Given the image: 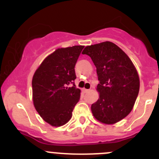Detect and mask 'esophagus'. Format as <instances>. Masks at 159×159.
I'll list each match as a JSON object with an SVG mask.
<instances>
[{
  "label": "esophagus",
  "mask_w": 159,
  "mask_h": 159,
  "mask_svg": "<svg viewBox=\"0 0 159 159\" xmlns=\"http://www.w3.org/2000/svg\"><path fill=\"white\" fill-rule=\"evenodd\" d=\"M82 91H83V92H84V93H87V92H88V91H89V89H82Z\"/></svg>",
  "instance_id": "1"
}]
</instances>
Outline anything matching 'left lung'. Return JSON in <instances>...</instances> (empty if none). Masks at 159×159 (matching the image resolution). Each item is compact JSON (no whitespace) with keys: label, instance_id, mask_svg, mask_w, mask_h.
Wrapping results in <instances>:
<instances>
[{"label":"left lung","instance_id":"8db88e82","mask_svg":"<svg viewBox=\"0 0 159 159\" xmlns=\"http://www.w3.org/2000/svg\"><path fill=\"white\" fill-rule=\"evenodd\" d=\"M83 54L92 60L97 70L100 93L91 105L94 118L105 124H114L132 110L139 91V75L129 56L110 41L87 46Z\"/></svg>","mask_w":159,"mask_h":159}]
</instances>
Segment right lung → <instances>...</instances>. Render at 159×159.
Here are the masks:
<instances>
[{"instance_id": "right-lung-1", "label": "right lung", "mask_w": 159, "mask_h": 159, "mask_svg": "<svg viewBox=\"0 0 159 159\" xmlns=\"http://www.w3.org/2000/svg\"><path fill=\"white\" fill-rule=\"evenodd\" d=\"M84 46L58 48L48 56L32 79L33 102L41 118L52 126L66 124L80 99L75 67Z\"/></svg>"}]
</instances>
